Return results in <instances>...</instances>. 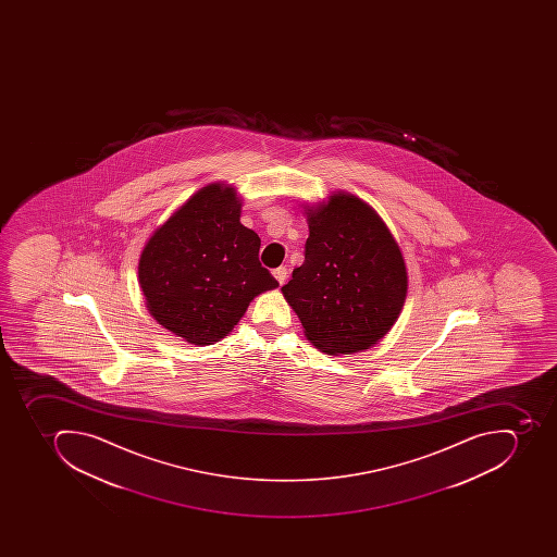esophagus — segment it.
<instances>
[{"label": "esophagus", "instance_id": "1", "mask_svg": "<svg viewBox=\"0 0 557 557\" xmlns=\"http://www.w3.org/2000/svg\"><path fill=\"white\" fill-rule=\"evenodd\" d=\"M273 276H275L276 282H278V284H281V285L284 284L285 278H287V268H285V267L275 268V270H273Z\"/></svg>", "mask_w": 557, "mask_h": 557}]
</instances>
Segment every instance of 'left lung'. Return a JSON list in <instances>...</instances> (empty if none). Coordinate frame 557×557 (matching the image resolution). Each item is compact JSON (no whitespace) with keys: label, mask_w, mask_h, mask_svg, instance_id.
Returning <instances> with one entry per match:
<instances>
[{"label":"left lung","mask_w":557,"mask_h":557,"mask_svg":"<svg viewBox=\"0 0 557 557\" xmlns=\"http://www.w3.org/2000/svg\"><path fill=\"white\" fill-rule=\"evenodd\" d=\"M305 263L282 287L305 336L320 351L348 355L376 345L399 319L408 272L373 207L337 191L307 209Z\"/></svg>","instance_id":"obj_1"}]
</instances>
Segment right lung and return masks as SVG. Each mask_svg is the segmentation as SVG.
Here are the masks:
<instances>
[{"label":"right lung","mask_w":557,"mask_h":557,"mask_svg":"<svg viewBox=\"0 0 557 557\" xmlns=\"http://www.w3.org/2000/svg\"><path fill=\"white\" fill-rule=\"evenodd\" d=\"M240 212L235 188L209 184L154 230L140 252L146 308L191 345L228 336L258 294L278 287L259 263L261 238L240 223Z\"/></svg>","instance_id":"1"}]
</instances>
